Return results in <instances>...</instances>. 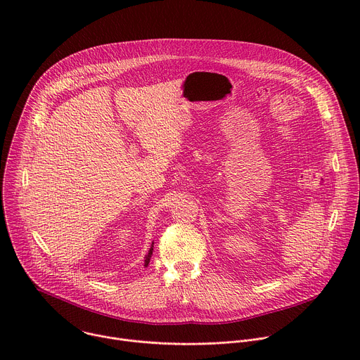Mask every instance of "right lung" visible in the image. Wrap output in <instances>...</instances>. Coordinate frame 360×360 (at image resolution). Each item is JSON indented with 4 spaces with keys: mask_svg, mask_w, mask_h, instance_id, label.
Returning a JSON list of instances; mask_svg holds the SVG:
<instances>
[{
    "mask_svg": "<svg viewBox=\"0 0 360 360\" xmlns=\"http://www.w3.org/2000/svg\"><path fill=\"white\" fill-rule=\"evenodd\" d=\"M152 252H153V242H152V245H150V248H149V250H148V255H145V265H143V266H148V264H149V261H150Z\"/></svg>",
    "mask_w": 360,
    "mask_h": 360,
    "instance_id": "1",
    "label": "right lung"
}]
</instances>
